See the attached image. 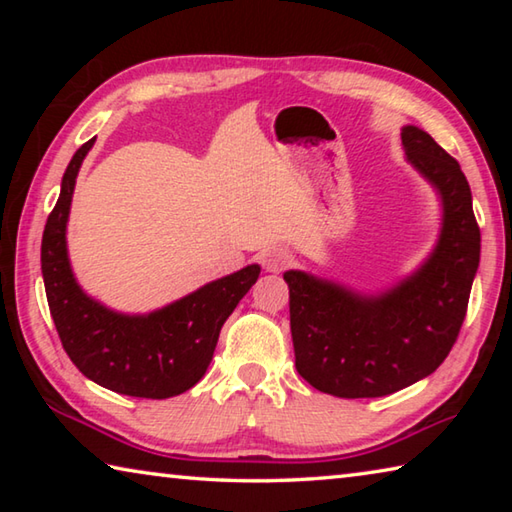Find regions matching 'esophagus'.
<instances>
[{
    "instance_id": "esophagus-1",
    "label": "esophagus",
    "mask_w": 512,
    "mask_h": 512,
    "mask_svg": "<svg viewBox=\"0 0 512 512\" xmlns=\"http://www.w3.org/2000/svg\"><path fill=\"white\" fill-rule=\"evenodd\" d=\"M259 262L268 273H280L291 264V253L287 248H266L259 255Z\"/></svg>"
}]
</instances>
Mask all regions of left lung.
Listing matches in <instances>:
<instances>
[{
  "mask_svg": "<svg viewBox=\"0 0 512 512\" xmlns=\"http://www.w3.org/2000/svg\"><path fill=\"white\" fill-rule=\"evenodd\" d=\"M402 146L443 207L427 259L375 293L305 271L284 273L296 368L320 393L354 400L402 391L445 361L465 320L481 257L470 185L422 128L404 126Z\"/></svg>",
  "mask_w": 512,
  "mask_h": 512,
  "instance_id": "left-lung-1",
  "label": "left lung"
}]
</instances>
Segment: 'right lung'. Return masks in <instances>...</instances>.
Wrapping results in <instances>:
<instances>
[{
    "label": "right lung",
    "instance_id": "1",
    "mask_svg": "<svg viewBox=\"0 0 512 512\" xmlns=\"http://www.w3.org/2000/svg\"><path fill=\"white\" fill-rule=\"evenodd\" d=\"M92 137L67 164L60 196L42 235V280L63 348L85 377L108 391L167 400L201 381L219 332L259 277V264L203 284L149 314H124L81 289L69 264V207Z\"/></svg>",
    "mask_w": 512,
    "mask_h": 512
}]
</instances>
